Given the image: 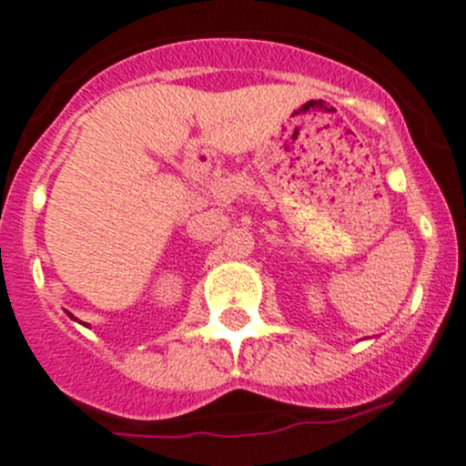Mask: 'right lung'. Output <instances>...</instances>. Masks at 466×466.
I'll list each match as a JSON object with an SVG mask.
<instances>
[{
	"label": "right lung",
	"mask_w": 466,
	"mask_h": 466,
	"mask_svg": "<svg viewBox=\"0 0 466 466\" xmlns=\"http://www.w3.org/2000/svg\"><path fill=\"white\" fill-rule=\"evenodd\" d=\"M69 318H74V316H69Z\"/></svg>",
	"instance_id": "obj_1"
}]
</instances>
